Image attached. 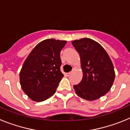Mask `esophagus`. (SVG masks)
I'll return each mask as SVG.
<instances>
[{
  "instance_id": "34e87169",
  "label": "esophagus",
  "mask_w": 130,
  "mask_h": 130,
  "mask_svg": "<svg viewBox=\"0 0 130 130\" xmlns=\"http://www.w3.org/2000/svg\"><path fill=\"white\" fill-rule=\"evenodd\" d=\"M70 74H71V72H68V73H66V76H70Z\"/></svg>"
}]
</instances>
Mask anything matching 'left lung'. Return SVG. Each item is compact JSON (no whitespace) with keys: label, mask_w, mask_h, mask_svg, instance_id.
I'll list each match as a JSON object with an SVG mask.
<instances>
[{"label":"left lung","mask_w":130,"mask_h":130,"mask_svg":"<svg viewBox=\"0 0 130 130\" xmlns=\"http://www.w3.org/2000/svg\"><path fill=\"white\" fill-rule=\"evenodd\" d=\"M72 43L79 54L83 71L82 80L73 88L83 99H98L109 91L115 78L111 58L104 47L92 39L85 38Z\"/></svg>","instance_id":"1"}]
</instances>
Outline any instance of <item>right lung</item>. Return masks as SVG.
<instances>
[{
  "mask_svg": "<svg viewBox=\"0 0 130 130\" xmlns=\"http://www.w3.org/2000/svg\"><path fill=\"white\" fill-rule=\"evenodd\" d=\"M66 41L47 39L32 49L19 73L21 88L32 100L43 102L56 92L64 75L60 53Z\"/></svg>",
  "mask_w": 130,
  "mask_h": 130,
  "instance_id": "obj_1",
  "label": "right lung"
}]
</instances>
